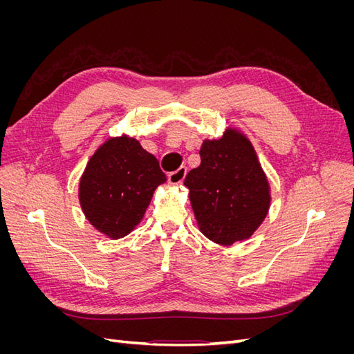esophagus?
Instances as JSON below:
<instances>
[{
  "instance_id": "esophagus-1",
  "label": "esophagus",
  "mask_w": 354,
  "mask_h": 354,
  "mask_svg": "<svg viewBox=\"0 0 354 354\" xmlns=\"http://www.w3.org/2000/svg\"><path fill=\"white\" fill-rule=\"evenodd\" d=\"M186 173H187V168L186 167H180L178 169H176V171H173V173L168 174V183H171V185H180L181 181L185 180Z\"/></svg>"
}]
</instances>
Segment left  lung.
Here are the masks:
<instances>
[{
  "mask_svg": "<svg viewBox=\"0 0 354 354\" xmlns=\"http://www.w3.org/2000/svg\"><path fill=\"white\" fill-rule=\"evenodd\" d=\"M185 186L201 232L220 245L248 239L270 207V187L251 142L238 130L205 140Z\"/></svg>",
  "mask_w": 354,
  "mask_h": 354,
  "instance_id": "8db88e82",
  "label": "left lung"
}]
</instances>
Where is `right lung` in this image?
I'll list each match as a JSON object with an SVG mask.
<instances>
[{
	"instance_id": "add662e5",
	"label": "right lung",
	"mask_w": 354,
	"mask_h": 354,
	"mask_svg": "<svg viewBox=\"0 0 354 354\" xmlns=\"http://www.w3.org/2000/svg\"><path fill=\"white\" fill-rule=\"evenodd\" d=\"M167 181L158 159L136 138L113 137L90 158L80 181V202L93 226L112 239L127 236Z\"/></svg>"
}]
</instances>
